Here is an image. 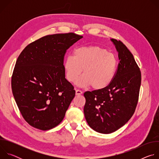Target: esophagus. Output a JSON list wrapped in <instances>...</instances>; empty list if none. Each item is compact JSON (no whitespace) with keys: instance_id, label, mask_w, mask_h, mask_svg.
<instances>
[{"instance_id":"34e87169","label":"esophagus","mask_w":159,"mask_h":159,"mask_svg":"<svg viewBox=\"0 0 159 159\" xmlns=\"http://www.w3.org/2000/svg\"><path fill=\"white\" fill-rule=\"evenodd\" d=\"M75 94L76 95H80L82 94V91L79 89H76L75 90Z\"/></svg>"}]
</instances>
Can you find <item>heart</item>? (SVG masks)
I'll list each match as a JSON object with an SVG mask.
<instances>
[{
	"label": "heart",
	"instance_id": "1",
	"mask_svg": "<svg viewBox=\"0 0 159 159\" xmlns=\"http://www.w3.org/2000/svg\"><path fill=\"white\" fill-rule=\"evenodd\" d=\"M66 79L77 81L81 87L91 85L95 90L107 87L114 79L118 67L115 55L98 46L81 47L75 49L72 56H68L63 63Z\"/></svg>",
	"mask_w": 159,
	"mask_h": 159
}]
</instances>
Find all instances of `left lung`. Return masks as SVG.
<instances>
[{"instance_id":"left-lung-1","label":"left lung","mask_w":159,"mask_h":159,"mask_svg":"<svg viewBox=\"0 0 159 159\" xmlns=\"http://www.w3.org/2000/svg\"><path fill=\"white\" fill-rule=\"evenodd\" d=\"M111 41L120 60L114 79L106 88L84 94L85 120L90 128L103 134L116 131L129 120L138 103L141 85V72L131 53L121 41Z\"/></svg>"}]
</instances>
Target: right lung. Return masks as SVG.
I'll use <instances>...</instances> for the list:
<instances>
[{
  "label": "right lung",
  "mask_w": 159,
  "mask_h": 159,
  "mask_svg": "<svg viewBox=\"0 0 159 159\" xmlns=\"http://www.w3.org/2000/svg\"><path fill=\"white\" fill-rule=\"evenodd\" d=\"M82 38L73 33L45 36L28 44L17 58L12 93L22 117L33 127L48 130L63 120L75 95L65 79L64 55Z\"/></svg>",
  "instance_id": "right-lung-1"
}]
</instances>
